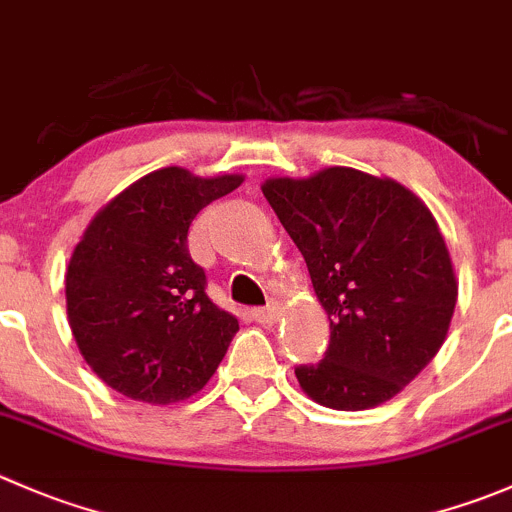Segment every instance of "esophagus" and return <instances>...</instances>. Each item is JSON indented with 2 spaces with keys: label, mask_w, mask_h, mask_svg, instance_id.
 Segmentation results:
<instances>
[{
  "label": "esophagus",
  "mask_w": 512,
  "mask_h": 512,
  "mask_svg": "<svg viewBox=\"0 0 512 512\" xmlns=\"http://www.w3.org/2000/svg\"><path fill=\"white\" fill-rule=\"evenodd\" d=\"M280 312H282V307L277 305V302H272V305L257 307V310H252V315H255V320L262 322V325H272V322L280 317Z\"/></svg>",
  "instance_id": "1"
}]
</instances>
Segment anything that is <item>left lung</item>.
Here are the masks:
<instances>
[{"instance_id": "obj_1", "label": "left lung", "mask_w": 512, "mask_h": 512, "mask_svg": "<svg viewBox=\"0 0 512 512\" xmlns=\"http://www.w3.org/2000/svg\"><path fill=\"white\" fill-rule=\"evenodd\" d=\"M310 270L330 320L300 388L332 410L395 398L438 355L458 302L453 262L433 212L408 187L352 167L262 185Z\"/></svg>"}]
</instances>
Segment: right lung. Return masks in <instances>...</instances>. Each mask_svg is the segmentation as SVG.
<instances>
[{"instance_id": "obj_1", "label": "right lung", "mask_w": 512, "mask_h": 512, "mask_svg": "<svg viewBox=\"0 0 512 512\" xmlns=\"http://www.w3.org/2000/svg\"><path fill=\"white\" fill-rule=\"evenodd\" d=\"M242 180L165 167L119 192L84 230L64 277L67 317L82 357L112 390L170 405L215 375L240 322L207 297L187 230Z\"/></svg>"}]
</instances>
